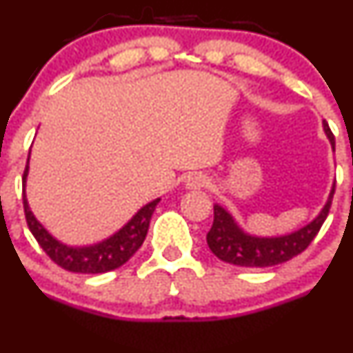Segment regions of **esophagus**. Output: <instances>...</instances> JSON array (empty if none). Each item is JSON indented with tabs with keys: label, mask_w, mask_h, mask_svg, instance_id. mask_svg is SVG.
<instances>
[{
	"label": "esophagus",
	"mask_w": 353,
	"mask_h": 353,
	"mask_svg": "<svg viewBox=\"0 0 353 353\" xmlns=\"http://www.w3.org/2000/svg\"><path fill=\"white\" fill-rule=\"evenodd\" d=\"M208 185V178L201 173H195V175H190L187 178V188H192V190H197V188H202Z\"/></svg>",
	"instance_id": "esophagus-1"
}]
</instances>
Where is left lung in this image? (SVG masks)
<instances>
[{"label":"left lung","mask_w":353,"mask_h":353,"mask_svg":"<svg viewBox=\"0 0 353 353\" xmlns=\"http://www.w3.org/2000/svg\"><path fill=\"white\" fill-rule=\"evenodd\" d=\"M324 132L330 137L331 145L334 149L333 132L327 127L326 121H324ZM333 195L334 187L331 190L326 205L314 221L300 228L299 232L285 236H276V239H259V236L247 235L236 226V223L233 221V218L225 209L214 205V221H212L211 230L205 236L209 249L218 259L235 264V266L270 268L287 263L292 257L302 254L310 245V242L316 239L324 219L330 214Z\"/></svg>","instance_id":"1"}]
</instances>
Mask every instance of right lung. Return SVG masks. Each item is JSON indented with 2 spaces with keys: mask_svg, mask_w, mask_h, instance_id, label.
<instances>
[{
  "mask_svg": "<svg viewBox=\"0 0 353 353\" xmlns=\"http://www.w3.org/2000/svg\"><path fill=\"white\" fill-rule=\"evenodd\" d=\"M27 172H29V161H27L26 170H23L22 185L26 187ZM159 199L149 202L148 205L141 209L120 232L114 233L104 242L96 243L90 247H68L63 245L61 242L54 240L50 233L44 230V226L34 218L30 212L27 199L23 195V212H26L27 226H29L30 233L41 249L50 256L53 263H57L59 268L72 273H83V274H97V273H108L111 270H117L121 264L127 263L132 256L139 250V247L144 243L145 235H148L149 223H151V216L154 212L156 205H158Z\"/></svg>",
  "mask_w": 353,
  "mask_h": 353,
  "instance_id": "add662e5",
  "label": "right lung"
}]
</instances>
